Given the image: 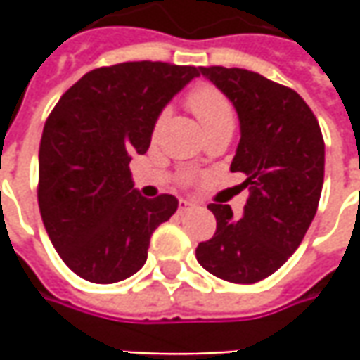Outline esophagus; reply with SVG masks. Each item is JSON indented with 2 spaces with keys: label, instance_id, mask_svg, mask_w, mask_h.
<instances>
[{
  "label": "esophagus",
  "instance_id": "obj_1",
  "mask_svg": "<svg viewBox=\"0 0 360 360\" xmlns=\"http://www.w3.org/2000/svg\"><path fill=\"white\" fill-rule=\"evenodd\" d=\"M192 208H196V204L190 200H180L178 202V212L182 214V212H188V210H192Z\"/></svg>",
  "mask_w": 360,
  "mask_h": 360
}]
</instances>
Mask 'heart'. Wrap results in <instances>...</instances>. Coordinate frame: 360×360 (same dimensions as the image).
<instances>
[{
	"label": "heart",
	"mask_w": 360,
	"mask_h": 360,
	"mask_svg": "<svg viewBox=\"0 0 360 360\" xmlns=\"http://www.w3.org/2000/svg\"><path fill=\"white\" fill-rule=\"evenodd\" d=\"M188 110L194 114V118L200 122L204 131L208 134L218 126H232L234 124V108L226 94L210 86V84H200L196 88L188 91L186 96ZM162 124V116L154 124V131H158ZM184 180H190V174L184 176Z\"/></svg>",
	"instance_id": "heart-1"
}]
</instances>
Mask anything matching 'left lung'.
<instances>
[{
    "label": "left lung",
    "mask_w": 360,
    "mask_h": 360,
    "mask_svg": "<svg viewBox=\"0 0 360 360\" xmlns=\"http://www.w3.org/2000/svg\"><path fill=\"white\" fill-rule=\"evenodd\" d=\"M234 104L240 142L230 164L246 174L244 216L229 204H208L216 232L200 242L196 258L210 274L255 284L283 266L316 214L325 180V140L316 116L297 91L242 70L200 68Z\"/></svg>",
    "instance_id": "8db88e82"
}]
</instances>
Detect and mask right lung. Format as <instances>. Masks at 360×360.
Instances as JSON below:
<instances>
[{"instance_id": "obj_1", "label": "right lung", "mask_w": 360, "mask_h": 360, "mask_svg": "<svg viewBox=\"0 0 360 360\" xmlns=\"http://www.w3.org/2000/svg\"><path fill=\"white\" fill-rule=\"evenodd\" d=\"M194 65L124 62L88 72L60 98L39 142L37 204L68 269L96 284L144 266L152 232L178 208L172 194L134 190L130 160L150 148L162 108Z\"/></svg>"}]
</instances>
